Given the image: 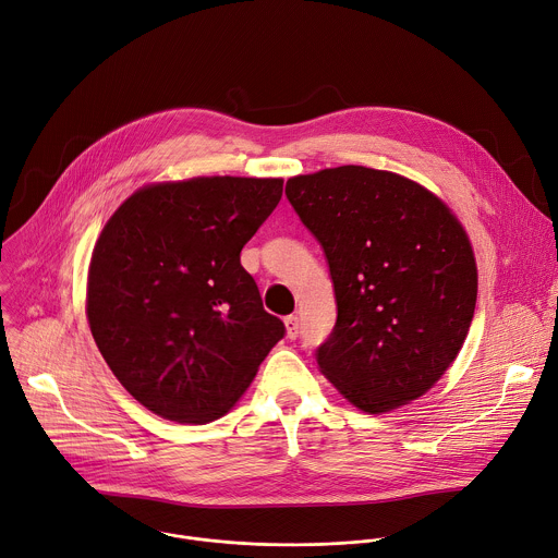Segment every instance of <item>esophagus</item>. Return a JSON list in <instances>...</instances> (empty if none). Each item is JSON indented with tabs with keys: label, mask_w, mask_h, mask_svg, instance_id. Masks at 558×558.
<instances>
[{
	"label": "esophagus",
	"mask_w": 558,
	"mask_h": 558,
	"mask_svg": "<svg viewBox=\"0 0 558 558\" xmlns=\"http://www.w3.org/2000/svg\"><path fill=\"white\" fill-rule=\"evenodd\" d=\"M284 327H287V338L295 340L300 336V317L298 315L284 317Z\"/></svg>",
	"instance_id": "esophagus-1"
}]
</instances>
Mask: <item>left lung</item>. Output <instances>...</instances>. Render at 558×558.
<instances>
[{
	"instance_id": "8db88e82",
	"label": "left lung",
	"mask_w": 558,
	"mask_h": 558,
	"mask_svg": "<svg viewBox=\"0 0 558 558\" xmlns=\"http://www.w3.org/2000/svg\"><path fill=\"white\" fill-rule=\"evenodd\" d=\"M320 243L338 320L320 371L364 413L417 400L454 362L476 304V265L452 211L400 174L342 166L284 190Z\"/></svg>"
}]
</instances>
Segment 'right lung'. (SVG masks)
<instances>
[{"label":"right lung","mask_w":558,"mask_h":558,"mask_svg":"<svg viewBox=\"0 0 558 558\" xmlns=\"http://www.w3.org/2000/svg\"><path fill=\"white\" fill-rule=\"evenodd\" d=\"M282 179L198 177L134 192L106 222L88 271L93 338L123 388L179 424L222 417L284 338L241 252Z\"/></svg>","instance_id":"1"}]
</instances>
